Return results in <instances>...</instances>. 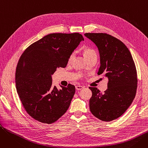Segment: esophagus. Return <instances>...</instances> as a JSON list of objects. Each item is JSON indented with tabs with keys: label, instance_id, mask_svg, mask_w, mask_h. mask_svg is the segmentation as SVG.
<instances>
[{
	"label": "esophagus",
	"instance_id": "esophagus-1",
	"mask_svg": "<svg viewBox=\"0 0 148 148\" xmlns=\"http://www.w3.org/2000/svg\"><path fill=\"white\" fill-rule=\"evenodd\" d=\"M75 89L77 90H80L83 89V87L82 86H80V85H77V86H75Z\"/></svg>",
	"mask_w": 148,
	"mask_h": 148
}]
</instances>
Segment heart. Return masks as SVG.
<instances>
[{
    "instance_id": "heart-1",
    "label": "heart",
    "mask_w": 148,
    "mask_h": 148,
    "mask_svg": "<svg viewBox=\"0 0 148 148\" xmlns=\"http://www.w3.org/2000/svg\"><path fill=\"white\" fill-rule=\"evenodd\" d=\"M97 54V53L94 50H93L90 48H86L84 50V56L85 58H86L90 56V55H92V54ZM74 54H75V52H73L71 54H70L69 57V60H70L73 58V56H74Z\"/></svg>"
}]
</instances>
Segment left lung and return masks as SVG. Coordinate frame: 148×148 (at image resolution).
<instances>
[{
  "mask_svg": "<svg viewBox=\"0 0 148 148\" xmlns=\"http://www.w3.org/2000/svg\"><path fill=\"white\" fill-rule=\"evenodd\" d=\"M99 50L100 67L98 74L107 77V89L102 94L89 87L91 113L98 119L109 122L118 119L128 109L136 94L137 70L131 54L121 41L103 33L84 34Z\"/></svg>",
  "mask_w": 148,
  "mask_h": 148,
  "instance_id": "1",
  "label": "left lung"
}]
</instances>
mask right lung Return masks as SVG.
Wrapping results in <instances>:
<instances>
[{
    "instance_id": "right-lung-1",
    "label": "right lung",
    "mask_w": 148,
    "mask_h": 148,
    "mask_svg": "<svg viewBox=\"0 0 148 148\" xmlns=\"http://www.w3.org/2000/svg\"><path fill=\"white\" fill-rule=\"evenodd\" d=\"M79 33L50 34L29 45L18 62L15 72L17 91L26 112L34 119L51 124L69 108L75 92L68 84L58 90L51 75L66 67L69 55L83 41Z\"/></svg>"
}]
</instances>
